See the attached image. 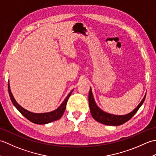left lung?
Instances as JSON below:
<instances>
[{
	"mask_svg": "<svg viewBox=\"0 0 156 156\" xmlns=\"http://www.w3.org/2000/svg\"><path fill=\"white\" fill-rule=\"evenodd\" d=\"M146 94H145L144 98L142 99L140 103L137 105V107L135 108L133 111H131L129 113L125 115H117L108 113V112L102 111L101 108L98 107L95 102V100L92 94V89L90 88L88 94V102H89V107H90V113L92 117H93L94 120L101 122L102 124L111 125V126H118L125 123L128 121L129 119L133 117V116L136 113L138 109L141 107V106L143 105L145 101Z\"/></svg>",
	"mask_w": 156,
	"mask_h": 156,
	"instance_id": "left-lung-1",
	"label": "left lung"
}]
</instances>
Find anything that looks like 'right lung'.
<instances>
[{
	"mask_svg": "<svg viewBox=\"0 0 156 156\" xmlns=\"http://www.w3.org/2000/svg\"><path fill=\"white\" fill-rule=\"evenodd\" d=\"M8 90H9V94L10 96V98H11V100L12 102V104L14 105L16 108L17 109V110L21 112V113L24 116L25 118H27L29 121H30L31 122H34V123H35V124L43 125V124H48L49 122L58 120V119H59L62 117V115L64 114V112L66 110L67 101L68 100L69 97H70V95L72 93L73 90H74V89L69 92V94L65 98L64 101L62 102V103L59 105V107L56 108L55 110H54L51 112H42V113H35V112H30L27 110H26L25 108H23L21 105H19L12 94L11 88H10L9 82L8 83Z\"/></svg>",
	"mask_w": 156,
	"mask_h": 156,
	"instance_id": "right-lung-1",
	"label": "right lung"
}]
</instances>
